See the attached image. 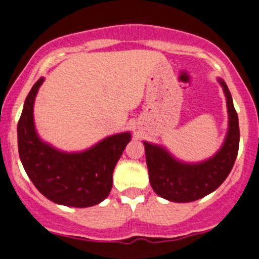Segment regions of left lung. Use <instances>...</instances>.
I'll return each mask as SVG.
<instances>
[{
    "label": "left lung",
    "instance_id": "obj_1",
    "mask_svg": "<svg viewBox=\"0 0 259 259\" xmlns=\"http://www.w3.org/2000/svg\"><path fill=\"white\" fill-rule=\"evenodd\" d=\"M223 87L228 107V132L220 149L212 157L197 163L177 159L163 145L143 142L145 147L149 182L158 196L172 202L196 201L217 190L229 176L239 149V122L227 83Z\"/></svg>",
    "mask_w": 259,
    "mask_h": 259
}]
</instances>
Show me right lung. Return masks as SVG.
<instances>
[{
	"label": "right lung",
	"instance_id": "1",
	"mask_svg": "<svg viewBox=\"0 0 259 259\" xmlns=\"http://www.w3.org/2000/svg\"><path fill=\"white\" fill-rule=\"evenodd\" d=\"M44 78L37 79L25 100L17 124L19 154L35 187L48 200L71 207H90L109 196L112 173L130 132L110 135L82 152H63L37 134L34 122V102Z\"/></svg>",
	"mask_w": 259,
	"mask_h": 259
}]
</instances>
